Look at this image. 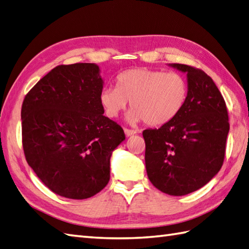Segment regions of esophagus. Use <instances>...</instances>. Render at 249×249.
<instances>
[{
    "instance_id": "34e87169",
    "label": "esophagus",
    "mask_w": 249,
    "mask_h": 249,
    "mask_svg": "<svg viewBox=\"0 0 249 249\" xmlns=\"http://www.w3.org/2000/svg\"><path fill=\"white\" fill-rule=\"evenodd\" d=\"M124 133H125V135H126V136H127V137H129V136H133V135L137 134V131H136V130H134V129H128V128H124Z\"/></svg>"
}]
</instances>
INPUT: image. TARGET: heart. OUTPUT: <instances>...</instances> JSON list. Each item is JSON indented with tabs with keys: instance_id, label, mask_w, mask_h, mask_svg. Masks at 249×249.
Segmentation results:
<instances>
[{
	"instance_id": "b5f03b06",
	"label": "heart",
	"mask_w": 249,
	"mask_h": 249,
	"mask_svg": "<svg viewBox=\"0 0 249 249\" xmlns=\"http://www.w3.org/2000/svg\"><path fill=\"white\" fill-rule=\"evenodd\" d=\"M187 94V81L179 72L140 67L119 73L115 88H105L99 100L108 118H116L129 102L131 123L143 120L146 125L160 126L181 112Z\"/></svg>"
}]
</instances>
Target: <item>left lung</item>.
Instances as JSON below:
<instances>
[{
    "mask_svg": "<svg viewBox=\"0 0 249 249\" xmlns=\"http://www.w3.org/2000/svg\"><path fill=\"white\" fill-rule=\"evenodd\" d=\"M171 66L187 73L186 103L172 121L142 135L151 183L165 194L184 196L220 170L230 125L225 99L212 78L193 66Z\"/></svg>",
    "mask_w": 249,
    "mask_h": 249,
    "instance_id": "obj_1",
    "label": "left lung"
}]
</instances>
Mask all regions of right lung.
<instances>
[{
	"instance_id": "right-lung-1",
	"label": "right lung",
	"mask_w": 249,
	"mask_h": 249,
	"mask_svg": "<svg viewBox=\"0 0 249 249\" xmlns=\"http://www.w3.org/2000/svg\"><path fill=\"white\" fill-rule=\"evenodd\" d=\"M103 79L93 63L59 65L25 95L21 108L25 160L45 186L87 199L110 179V157L125 139L104 115Z\"/></svg>"
}]
</instances>
